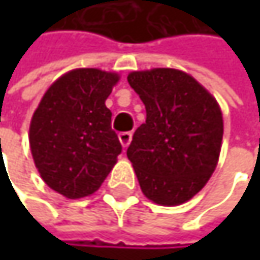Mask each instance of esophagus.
Returning a JSON list of instances; mask_svg holds the SVG:
<instances>
[{
  "label": "esophagus",
  "instance_id": "esophagus-1",
  "mask_svg": "<svg viewBox=\"0 0 260 260\" xmlns=\"http://www.w3.org/2000/svg\"><path fill=\"white\" fill-rule=\"evenodd\" d=\"M119 140H120V143H122L123 147H128L131 140H132V134L131 132H120L119 134Z\"/></svg>",
  "mask_w": 260,
  "mask_h": 260
}]
</instances>
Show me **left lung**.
<instances>
[{"instance_id": "1", "label": "left lung", "mask_w": 260, "mask_h": 260, "mask_svg": "<svg viewBox=\"0 0 260 260\" xmlns=\"http://www.w3.org/2000/svg\"><path fill=\"white\" fill-rule=\"evenodd\" d=\"M128 82L146 107V122L134 132L126 152L141 191L158 205H182L217 167L223 140L220 105L178 69L131 72Z\"/></svg>"}]
</instances>
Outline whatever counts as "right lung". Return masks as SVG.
<instances>
[{"mask_svg":"<svg viewBox=\"0 0 260 260\" xmlns=\"http://www.w3.org/2000/svg\"><path fill=\"white\" fill-rule=\"evenodd\" d=\"M119 75L75 69L43 94L29 123V147L45 183L68 199L93 194L122 152L107 98Z\"/></svg>","mask_w":260,"mask_h":260,"instance_id":"add662e5","label":"right lung"}]
</instances>
